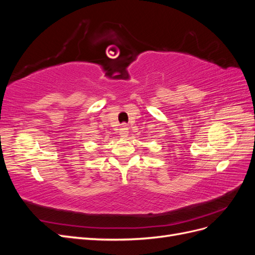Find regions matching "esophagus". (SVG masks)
I'll return each mask as SVG.
<instances>
[{
	"instance_id": "34e87169",
	"label": "esophagus",
	"mask_w": 255,
	"mask_h": 255,
	"mask_svg": "<svg viewBox=\"0 0 255 255\" xmlns=\"http://www.w3.org/2000/svg\"><path fill=\"white\" fill-rule=\"evenodd\" d=\"M119 135H120V137H123V138L128 135V126H126L125 123L121 126V128L119 130Z\"/></svg>"
}]
</instances>
